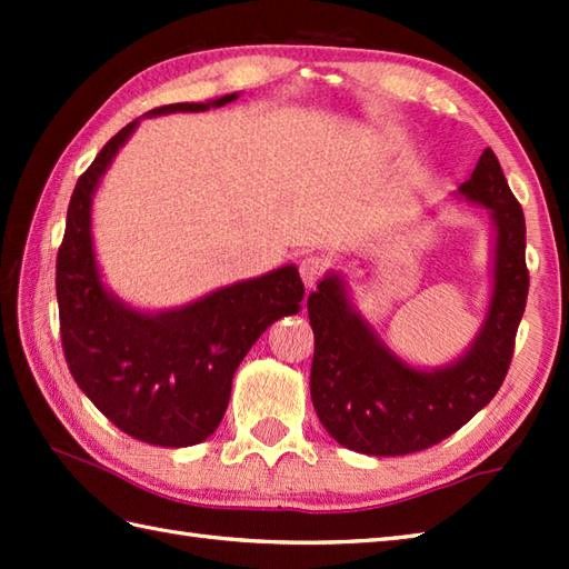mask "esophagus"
<instances>
[{
  "mask_svg": "<svg viewBox=\"0 0 569 569\" xmlns=\"http://www.w3.org/2000/svg\"><path fill=\"white\" fill-rule=\"evenodd\" d=\"M325 269H328V261L320 259V257H306L303 261H300V266H298L300 278H303V283L308 288H312V286L320 281V276L325 273Z\"/></svg>",
  "mask_w": 569,
  "mask_h": 569,
  "instance_id": "34e87169",
  "label": "esophagus"
}]
</instances>
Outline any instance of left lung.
<instances>
[{
  "mask_svg": "<svg viewBox=\"0 0 569 569\" xmlns=\"http://www.w3.org/2000/svg\"><path fill=\"white\" fill-rule=\"evenodd\" d=\"M459 196L489 210L497 241L487 318L452 365L416 369L396 357L349 303L342 276L328 273L308 296L312 406L322 428L349 450L373 457L428 450L475 418L506 379L528 298L523 210L491 149Z\"/></svg>",
  "mask_w": 569,
  "mask_h": 569,
  "instance_id": "1",
  "label": "left lung"
}]
</instances>
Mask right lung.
I'll return each mask as SVG.
<instances>
[{
	"mask_svg": "<svg viewBox=\"0 0 569 569\" xmlns=\"http://www.w3.org/2000/svg\"><path fill=\"white\" fill-rule=\"evenodd\" d=\"M237 98L163 104L147 117L204 112ZM137 124L104 143L72 190L56 261L60 340L72 379L119 430L149 445L188 447L220 426L241 359L271 322L296 316L306 288L288 263L161 312L134 310L107 291L92 249V196Z\"/></svg>",
	"mask_w": 569,
	"mask_h": 569,
	"instance_id": "right-lung-1",
	"label": "right lung"
}]
</instances>
